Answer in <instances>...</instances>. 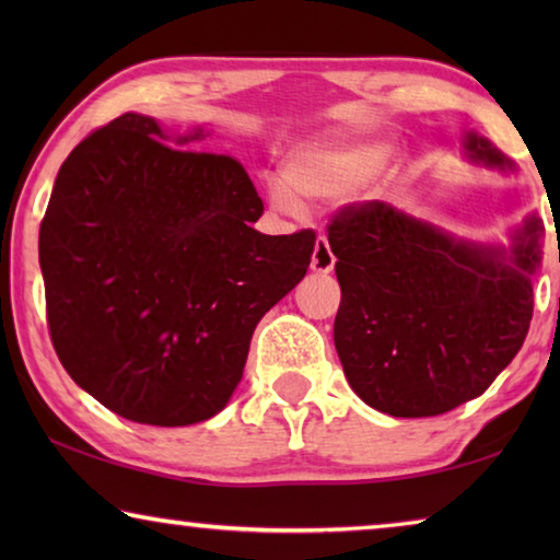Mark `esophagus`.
Listing matches in <instances>:
<instances>
[{
  "label": "esophagus",
  "mask_w": 560,
  "mask_h": 560,
  "mask_svg": "<svg viewBox=\"0 0 560 560\" xmlns=\"http://www.w3.org/2000/svg\"><path fill=\"white\" fill-rule=\"evenodd\" d=\"M336 257L334 252H330V244L326 236H318L316 244H314V254H311V269L318 271V273H328L334 269Z\"/></svg>",
  "instance_id": "obj_1"
}]
</instances>
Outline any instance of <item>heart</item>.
Here are the masks:
<instances>
[{
    "instance_id": "heart-1",
    "label": "heart",
    "mask_w": 560,
    "mask_h": 560,
    "mask_svg": "<svg viewBox=\"0 0 560 560\" xmlns=\"http://www.w3.org/2000/svg\"><path fill=\"white\" fill-rule=\"evenodd\" d=\"M390 145L318 143L301 150L283 165V175L271 183V205L283 214H296L301 202H336L360 192L390 160Z\"/></svg>"
}]
</instances>
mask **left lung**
<instances>
[{
  "mask_svg": "<svg viewBox=\"0 0 560 560\" xmlns=\"http://www.w3.org/2000/svg\"><path fill=\"white\" fill-rule=\"evenodd\" d=\"M467 148L506 165L485 138L469 136ZM541 232L528 217L506 264L387 202L340 207L328 224L340 283L334 340L360 400L393 417H434L485 393L526 340Z\"/></svg>",
  "mask_w": 560,
  "mask_h": 560,
  "instance_id": "1",
  "label": "left lung"
}]
</instances>
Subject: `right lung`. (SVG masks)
<instances>
[{
    "mask_svg": "<svg viewBox=\"0 0 560 560\" xmlns=\"http://www.w3.org/2000/svg\"><path fill=\"white\" fill-rule=\"evenodd\" d=\"M165 140L138 113L83 138L56 175L39 264L73 383L126 420L185 428L230 400L254 328L306 277L316 232L252 230L264 202L240 160Z\"/></svg>",
    "mask_w": 560,
    "mask_h": 560,
    "instance_id": "obj_1",
    "label": "right lung"
}]
</instances>
